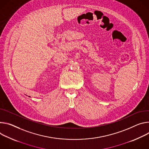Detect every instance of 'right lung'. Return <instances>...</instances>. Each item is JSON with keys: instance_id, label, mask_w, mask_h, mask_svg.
Returning a JSON list of instances; mask_svg holds the SVG:
<instances>
[{"instance_id": "add662e5", "label": "right lung", "mask_w": 149, "mask_h": 149, "mask_svg": "<svg viewBox=\"0 0 149 149\" xmlns=\"http://www.w3.org/2000/svg\"><path fill=\"white\" fill-rule=\"evenodd\" d=\"M29 97H30V96H29Z\"/></svg>"}]
</instances>
